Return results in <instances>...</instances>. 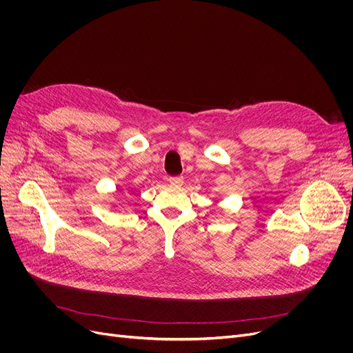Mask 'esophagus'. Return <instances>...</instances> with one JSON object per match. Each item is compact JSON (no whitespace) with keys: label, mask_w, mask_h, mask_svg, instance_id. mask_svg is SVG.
Listing matches in <instances>:
<instances>
[{"label":"esophagus","mask_w":353,"mask_h":353,"mask_svg":"<svg viewBox=\"0 0 353 353\" xmlns=\"http://www.w3.org/2000/svg\"><path fill=\"white\" fill-rule=\"evenodd\" d=\"M169 183L172 184V186H181V184H183V177L181 176L169 177Z\"/></svg>","instance_id":"34e87169"}]
</instances>
